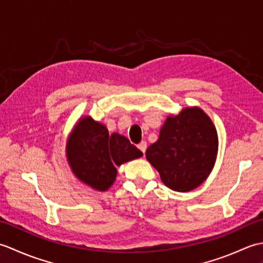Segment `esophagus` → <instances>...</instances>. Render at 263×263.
Wrapping results in <instances>:
<instances>
[{"label":"esophagus","instance_id":"1","mask_svg":"<svg viewBox=\"0 0 263 263\" xmlns=\"http://www.w3.org/2000/svg\"><path fill=\"white\" fill-rule=\"evenodd\" d=\"M138 148L141 150V152L143 153V155L146 154V150H147V142L146 141H141L140 143L138 144Z\"/></svg>","mask_w":263,"mask_h":263}]
</instances>
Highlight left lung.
Masks as SVG:
<instances>
[{"label":"left lung","mask_w":263,"mask_h":263,"mask_svg":"<svg viewBox=\"0 0 263 263\" xmlns=\"http://www.w3.org/2000/svg\"><path fill=\"white\" fill-rule=\"evenodd\" d=\"M217 152L218 136L210 117L199 107H189L167 117L146 157L167 187L189 192L209 176Z\"/></svg>","instance_id":"obj_1"}]
</instances>
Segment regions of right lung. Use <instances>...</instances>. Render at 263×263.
Segmentation results:
<instances>
[{
  "label": "right lung",
  "instance_id": "right-lung-1",
  "mask_svg": "<svg viewBox=\"0 0 263 263\" xmlns=\"http://www.w3.org/2000/svg\"><path fill=\"white\" fill-rule=\"evenodd\" d=\"M143 154L128 139L108 130L90 116L80 119L66 143V158L74 175L90 187L106 191L114 183L116 166Z\"/></svg>",
  "mask_w": 263,
  "mask_h": 263
}]
</instances>
